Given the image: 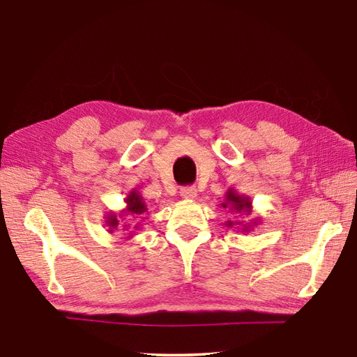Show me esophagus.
Listing matches in <instances>:
<instances>
[{
    "label": "esophagus",
    "instance_id": "34e87169",
    "mask_svg": "<svg viewBox=\"0 0 357 357\" xmlns=\"http://www.w3.org/2000/svg\"><path fill=\"white\" fill-rule=\"evenodd\" d=\"M197 195H198V192L193 185H185L181 189V197L185 198V200H193Z\"/></svg>",
    "mask_w": 357,
    "mask_h": 357
}]
</instances>
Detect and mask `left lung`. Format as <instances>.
<instances>
[{
	"mask_svg": "<svg viewBox=\"0 0 357 357\" xmlns=\"http://www.w3.org/2000/svg\"><path fill=\"white\" fill-rule=\"evenodd\" d=\"M222 208H229L231 211H234V213H250L252 209V202L249 200L247 197H243V195H238L236 192H234V189H228L227 195H225V202L222 203ZM252 223L253 227L258 225V222H250ZM228 227H233V225H243V231H249V229H253L252 226L244 225V222H233V220H228L227 222Z\"/></svg>",
	"mask_w": 357,
	"mask_h": 357,
	"instance_id": "obj_1",
	"label": "left lung"
}]
</instances>
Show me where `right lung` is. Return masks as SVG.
I'll list each match as a JSON object with an SVG mask.
<instances>
[{"instance_id":"add662e5","label":"right lung","mask_w":357,"mask_h":357,"mask_svg":"<svg viewBox=\"0 0 357 357\" xmlns=\"http://www.w3.org/2000/svg\"><path fill=\"white\" fill-rule=\"evenodd\" d=\"M126 203H128V206H126V211H123V214H132L134 217H137V215H142L143 213H146V211H148L142 195L137 190H132L129 193L128 198H126ZM123 214H121V215H123ZM105 222L108 225V231H110V233H113L114 229H118L119 225H121L116 214H108ZM124 227H128V225H124Z\"/></svg>"}]
</instances>
